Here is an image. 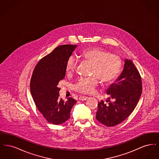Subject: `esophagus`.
I'll list each match as a JSON object with an SVG mask.
<instances>
[{"label":"esophagus","instance_id":"obj_1","mask_svg":"<svg viewBox=\"0 0 159 159\" xmlns=\"http://www.w3.org/2000/svg\"><path fill=\"white\" fill-rule=\"evenodd\" d=\"M87 99H88V97H86V96H80L79 98V99L80 100V101H85Z\"/></svg>","mask_w":159,"mask_h":159}]
</instances>
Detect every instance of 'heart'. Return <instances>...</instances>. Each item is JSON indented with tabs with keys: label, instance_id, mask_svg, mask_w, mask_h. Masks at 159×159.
Instances as JSON below:
<instances>
[{
	"label": "heart",
	"instance_id": "obj_1",
	"mask_svg": "<svg viewBox=\"0 0 159 159\" xmlns=\"http://www.w3.org/2000/svg\"><path fill=\"white\" fill-rule=\"evenodd\" d=\"M82 60L91 64V75L88 78H81L74 85L75 91L84 94L93 93L97 86L99 80L103 84L111 83L119 74L121 68L120 58L115 54L110 53L105 49L93 47L88 48L80 53ZM77 60L71 56L66 64V71L71 75L76 70Z\"/></svg>",
	"mask_w": 159,
	"mask_h": 159
}]
</instances>
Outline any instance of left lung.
Returning a JSON list of instances; mask_svg holds the SVG:
<instances>
[{
    "label": "left lung",
    "mask_w": 159,
    "mask_h": 159,
    "mask_svg": "<svg viewBox=\"0 0 159 159\" xmlns=\"http://www.w3.org/2000/svg\"><path fill=\"white\" fill-rule=\"evenodd\" d=\"M140 74L132 61L125 59L121 75L115 83L107 89V94L114 102L108 104L102 100L99 102L96 119L108 127L114 126L124 121L132 113L142 93Z\"/></svg>",
    "instance_id": "obj_1"
}]
</instances>
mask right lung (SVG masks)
I'll return each mask as SVG.
<instances>
[{"instance_id":"1","label":"right lung","mask_w":159,"mask_h":159,"mask_svg":"<svg viewBox=\"0 0 159 159\" xmlns=\"http://www.w3.org/2000/svg\"><path fill=\"white\" fill-rule=\"evenodd\" d=\"M77 45H64L55 48L39 61L30 80V91L39 111L49 123L60 125L70 117L76 103L71 97L64 101L60 98L58 84L66 76L67 61Z\"/></svg>"}]
</instances>
